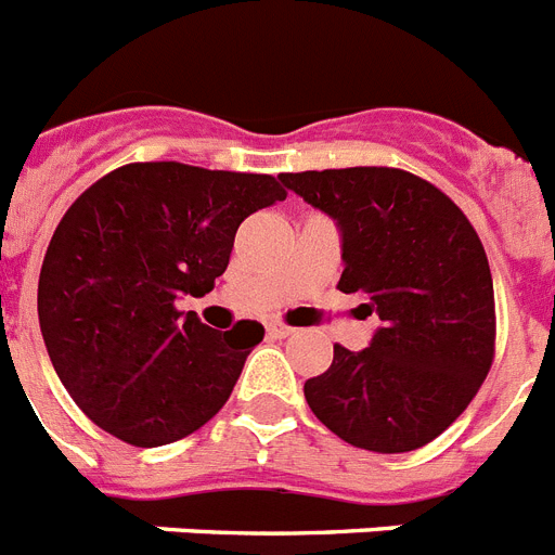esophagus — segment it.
Instances as JSON below:
<instances>
[{"label": "esophagus", "mask_w": 555, "mask_h": 555, "mask_svg": "<svg viewBox=\"0 0 555 555\" xmlns=\"http://www.w3.org/2000/svg\"><path fill=\"white\" fill-rule=\"evenodd\" d=\"M267 331L274 336V339H286V336L295 334L297 328H292V325H283V323H269Z\"/></svg>", "instance_id": "obj_1"}]
</instances>
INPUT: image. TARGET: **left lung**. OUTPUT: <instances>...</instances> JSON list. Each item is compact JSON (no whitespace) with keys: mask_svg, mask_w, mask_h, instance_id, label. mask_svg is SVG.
Segmentation results:
<instances>
[{"mask_svg":"<svg viewBox=\"0 0 555 555\" xmlns=\"http://www.w3.org/2000/svg\"><path fill=\"white\" fill-rule=\"evenodd\" d=\"M283 184L343 230L345 295H362L382 328L371 348L334 345V362L302 392L350 447L413 452L472 404L494 362V283L466 212L410 170L281 173Z\"/></svg>","mask_w":555,"mask_h":555,"instance_id":"1","label":"left lung"}]
</instances>
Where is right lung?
Listing matches in <instances>:
<instances>
[{
    "instance_id": "obj_1",
    "label": "right lung",
    "mask_w": 555,
    "mask_h": 555,
    "mask_svg": "<svg viewBox=\"0 0 555 555\" xmlns=\"http://www.w3.org/2000/svg\"><path fill=\"white\" fill-rule=\"evenodd\" d=\"M269 173L131 163L87 188L52 232L39 323L52 367L92 424L165 447L230 399L263 325L212 331L177 297H205L241 221L283 202Z\"/></svg>"
}]
</instances>
